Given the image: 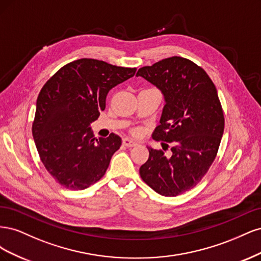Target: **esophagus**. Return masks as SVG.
I'll return each instance as SVG.
<instances>
[{
	"mask_svg": "<svg viewBox=\"0 0 261 261\" xmlns=\"http://www.w3.org/2000/svg\"><path fill=\"white\" fill-rule=\"evenodd\" d=\"M123 144H124V146H126V147H135V146L137 145V143H136L135 140H133V139L128 138V137L123 138Z\"/></svg>",
	"mask_w": 261,
	"mask_h": 261,
	"instance_id": "obj_1",
	"label": "esophagus"
}]
</instances>
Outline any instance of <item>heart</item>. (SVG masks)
Wrapping results in <instances>:
<instances>
[{
	"instance_id": "1",
	"label": "heart",
	"mask_w": 261,
	"mask_h": 261,
	"mask_svg": "<svg viewBox=\"0 0 261 261\" xmlns=\"http://www.w3.org/2000/svg\"><path fill=\"white\" fill-rule=\"evenodd\" d=\"M140 132H141V129H139V128H137V129H136V133H137V134H139Z\"/></svg>"
}]
</instances>
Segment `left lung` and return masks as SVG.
<instances>
[{
    "instance_id": "8db88e82",
    "label": "left lung",
    "mask_w": 261,
    "mask_h": 261,
    "mask_svg": "<svg viewBox=\"0 0 261 261\" xmlns=\"http://www.w3.org/2000/svg\"><path fill=\"white\" fill-rule=\"evenodd\" d=\"M164 94L165 106L152 137L172 144L170 154L148 147L140 177L154 192L175 197L191 191L215 161L224 130V114L215 84L191 60L171 57L138 69ZM163 145V144H162Z\"/></svg>"
}]
</instances>
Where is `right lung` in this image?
<instances>
[{"label":"right lung","mask_w":261,"mask_h":261,"mask_svg":"<svg viewBox=\"0 0 261 261\" xmlns=\"http://www.w3.org/2000/svg\"><path fill=\"white\" fill-rule=\"evenodd\" d=\"M135 73V67L80 59L61 67L39 92L33 136L44 168L63 187L81 191L106 174L122 139L113 133L97 139L90 123L106 109L109 91Z\"/></svg>","instance_id":"right-lung-1"}]
</instances>
